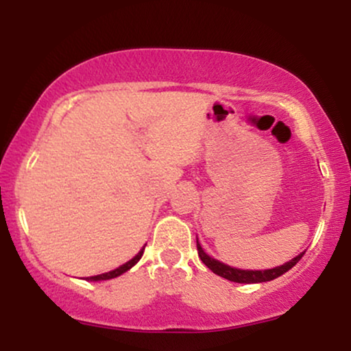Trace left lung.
I'll use <instances>...</instances> for the list:
<instances>
[{
  "label": "left lung",
  "instance_id": "left-lung-1",
  "mask_svg": "<svg viewBox=\"0 0 351 351\" xmlns=\"http://www.w3.org/2000/svg\"><path fill=\"white\" fill-rule=\"evenodd\" d=\"M196 247H198V256L199 259L203 261L204 265H208V267L215 274H217L219 277H224V279L232 280V282H239V284H254V282H265V280L276 279V277H279L282 274L287 272L289 269H292L293 265L302 259V256H304V252H302L297 257H293L292 261L285 263L284 265L267 269V271H243V269L229 267V265L219 263V261L213 259V257H209L208 254L203 251V247L199 245L198 239H196Z\"/></svg>",
  "mask_w": 351,
  "mask_h": 351
}]
</instances>
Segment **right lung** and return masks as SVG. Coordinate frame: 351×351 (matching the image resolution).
Segmentation results:
<instances>
[{
  "mask_svg": "<svg viewBox=\"0 0 351 351\" xmlns=\"http://www.w3.org/2000/svg\"><path fill=\"white\" fill-rule=\"evenodd\" d=\"M145 245H147V244H145ZM143 251H145V247H142V251H140L138 254H136V256L134 257V259H130V261H128V263H125L123 265H120V267L114 269V271L106 272V274H99V276H92L90 279H88V277H87V279H88V280H107V279H114V277H119L120 274L127 272L128 269H132L136 263H138L140 257L143 256Z\"/></svg>",
  "mask_w": 351,
  "mask_h": 351,
  "instance_id": "add662e5",
  "label": "right lung"
}]
</instances>
